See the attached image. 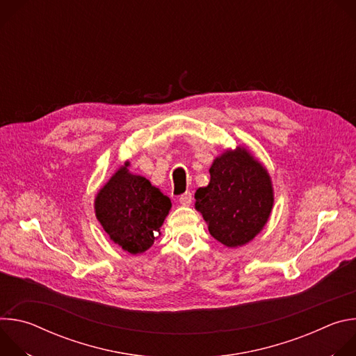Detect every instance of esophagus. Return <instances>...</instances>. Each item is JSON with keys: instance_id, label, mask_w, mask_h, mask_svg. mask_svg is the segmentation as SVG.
Masks as SVG:
<instances>
[{"instance_id": "34e87169", "label": "esophagus", "mask_w": 356, "mask_h": 356, "mask_svg": "<svg viewBox=\"0 0 356 356\" xmlns=\"http://www.w3.org/2000/svg\"><path fill=\"white\" fill-rule=\"evenodd\" d=\"M191 201H193L191 193H184V194H181V195L179 197V202H180L181 206H184V207H188V206L191 204Z\"/></svg>"}]
</instances>
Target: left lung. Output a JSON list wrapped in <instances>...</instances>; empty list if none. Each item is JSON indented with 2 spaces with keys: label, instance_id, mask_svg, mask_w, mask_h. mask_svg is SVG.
I'll list each match as a JSON object with an SVG mask.
<instances>
[{
  "label": "left lung",
  "instance_id": "obj_1",
  "mask_svg": "<svg viewBox=\"0 0 356 356\" xmlns=\"http://www.w3.org/2000/svg\"><path fill=\"white\" fill-rule=\"evenodd\" d=\"M194 198L210 234L228 248L255 238L269 221L275 202L268 169L241 145L214 159L210 183L197 188Z\"/></svg>",
  "mask_w": 356,
  "mask_h": 356
}]
</instances>
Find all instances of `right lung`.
<instances>
[{
    "label": "right lung",
    "instance_id": "1",
    "mask_svg": "<svg viewBox=\"0 0 356 356\" xmlns=\"http://www.w3.org/2000/svg\"><path fill=\"white\" fill-rule=\"evenodd\" d=\"M127 161L101 187L94 200L98 222L110 239L138 255L154 245L172 202L147 179L129 172Z\"/></svg>",
    "mask_w": 356,
    "mask_h": 356
}]
</instances>
